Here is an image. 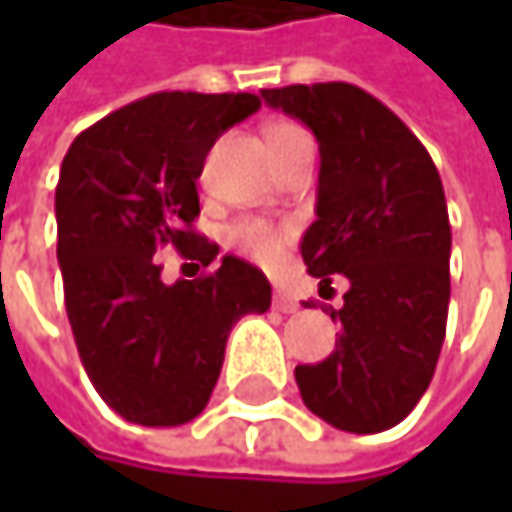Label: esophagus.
Here are the masks:
<instances>
[{
	"mask_svg": "<svg viewBox=\"0 0 512 512\" xmlns=\"http://www.w3.org/2000/svg\"><path fill=\"white\" fill-rule=\"evenodd\" d=\"M275 308H278L281 314H296V311H299V299L290 296L287 290H275Z\"/></svg>",
	"mask_w": 512,
	"mask_h": 512,
	"instance_id": "1",
	"label": "esophagus"
}]
</instances>
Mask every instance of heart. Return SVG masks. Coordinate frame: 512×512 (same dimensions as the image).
<instances>
[{"mask_svg":"<svg viewBox=\"0 0 512 512\" xmlns=\"http://www.w3.org/2000/svg\"><path fill=\"white\" fill-rule=\"evenodd\" d=\"M299 136H308V133H305L302 127H296V124H284V121H281V124H272V127L266 130V145H269V151H278V148H284L287 142H293V139H299ZM231 243H234L240 252L255 257V260L272 263V260H278L281 252H284L287 234L278 231V228H269V225H263V222H243V225L231 228Z\"/></svg>","mask_w":512,"mask_h":512,"instance_id":"obj_1","label":"heart"}]
</instances>
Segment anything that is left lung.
I'll return each mask as SVG.
<instances>
[{
    "instance_id": "1",
    "label": "left lung",
    "mask_w": 512,
    "mask_h": 512,
    "mask_svg": "<svg viewBox=\"0 0 512 512\" xmlns=\"http://www.w3.org/2000/svg\"><path fill=\"white\" fill-rule=\"evenodd\" d=\"M320 145L317 219L302 237L314 278L347 275L341 335L299 364L305 406L347 433L400 424L427 391L451 302V222L442 177L415 133L350 82L260 91ZM311 308V305H308Z\"/></svg>"
}]
</instances>
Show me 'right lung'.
I'll use <instances>...</instances> for the list:
<instances>
[{
	"label": "right lung",
	"instance_id": "add662e5",
	"mask_svg": "<svg viewBox=\"0 0 512 512\" xmlns=\"http://www.w3.org/2000/svg\"><path fill=\"white\" fill-rule=\"evenodd\" d=\"M260 109L255 94L159 91L85 133L55 186L64 308L82 367L121 418L180 427L216 388L234 323L272 302L266 275L234 255L195 282L162 285L153 255L199 265L219 246L192 231L195 180L216 139Z\"/></svg>",
	"mask_w": 512,
	"mask_h": 512
}]
</instances>
